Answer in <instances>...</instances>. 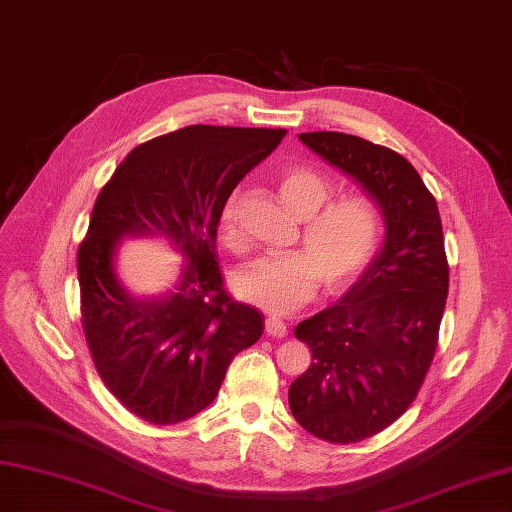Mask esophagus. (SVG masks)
Returning <instances> with one entry per match:
<instances>
[{
  "instance_id": "obj_1",
  "label": "esophagus",
  "mask_w": 512,
  "mask_h": 512,
  "mask_svg": "<svg viewBox=\"0 0 512 512\" xmlns=\"http://www.w3.org/2000/svg\"><path fill=\"white\" fill-rule=\"evenodd\" d=\"M266 332L270 334V337H285V334H287V324H285L281 317L270 315L266 319Z\"/></svg>"
}]
</instances>
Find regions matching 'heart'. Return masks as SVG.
I'll list each match as a JSON object with an SVG mask.
<instances>
[{"label":"heart","instance_id":"obj_1","mask_svg":"<svg viewBox=\"0 0 512 512\" xmlns=\"http://www.w3.org/2000/svg\"><path fill=\"white\" fill-rule=\"evenodd\" d=\"M279 193L287 210L306 218L302 242L306 251L259 257L242 268L236 294L274 315H287L309 302L321 283L343 289L369 264L382 236V216L364 195L330 199V182L319 171L291 165L279 178ZM238 193H233L218 216V238L229 251H240Z\"/></svg>","mask_w":512,"mask_h":512}]
</instances>
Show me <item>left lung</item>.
<instances>
[{
	"label": "left lung",
	"instance_id": "obj_1",
	"mask_svg": "<svg viewBox=\"0 0 512 512\" xmlns=\"http://www.w3.org/2000/svg\"><path fill=\"white\" fill-rule=\"evenodd\" d=\"M300 141L352 175L386 223L352 289L294 330L313 362L289 386L291 414L319 440L356 444L405 414L431 367L448 296L442 221L418 171L394 150L324 130Z\"/></svg>",
	"mask_w": 512,
	"mask_h": 512
}]
</instances>
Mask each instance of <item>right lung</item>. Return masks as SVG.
Returning a JSON list of instances; mask_svg holds the SVG:
<instances>
[{"instance_id":"obj_1","label":"right lung","mask_w":512,"mask_h":512,"mask_svg":"<svg viewBox=\"0 0 512 512\" xmlns=\"http://www.w3.org/2000/svg\"><path fill=\"white\" fill-rule=\"evenodd\" d=\"M285 128L186 126L130 152L96 197L77 253L94 367L128 412L178 425L216 399L227 367L259 341L264 315L233 300L216 261L218 216ZM124 235H165L189 259L175 292L130 297L112 257Z\"/></svg>"}]
</instances>
